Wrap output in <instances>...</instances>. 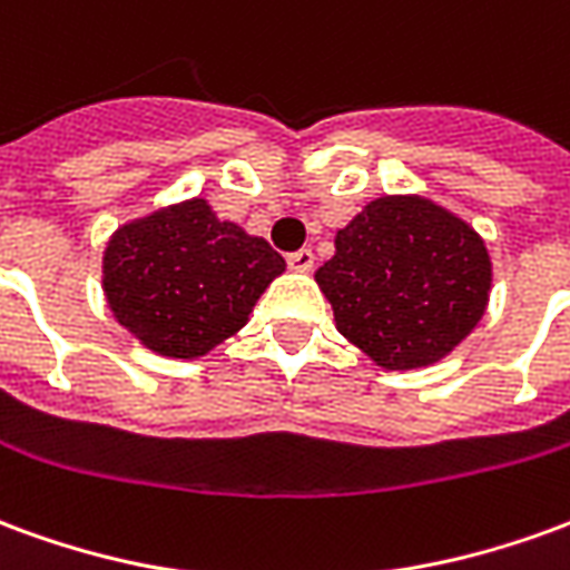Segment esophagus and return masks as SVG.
Listing matches in <instances>:
<instances>
[{"instance_id":"1","label":"esophagus","mask_w":570,"mask_h":570,"mask_svg":"<svg viewBox=\"0 0 570 570\" xmlns=\"http://www.w3.org/2000/svg\"><path fill=\"white\" fill-rule=\"evenodd\" d=\"M286 265L298 274H308L314 268V253L311 249H296V253H289L286 256Z\"/></svg>"}]
</instances>
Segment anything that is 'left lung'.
I'll list each match as a JSON object with an SVG mask.
<instances>
[{
  "mask_svg": "<svg viewBox=\"0 0 570 570\" xmlns=\"http://www.w3.org/2000/svg\"><path fill=\"white\" fill-rule=\"evenodd\" d=\"M314 281L351 345L382 370H421L482 321L491 259L461 216L421 195H384L338 228Z\"/></svg>",
  "mask_w": 570,
  "mask_h": 570,
  "instance_id": "1",
  "label": "left lung"
}]
</instances>
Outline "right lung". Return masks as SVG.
Returning <instances> with one entry per match:
<instances>
[{
  "mask_svg": "<svg viewBox=\"0 0 570 570\" xmlns=\"http://www.w3.org/2000/svg\"><path fill=\"white\" fill-rule=\"evenodd\" d=\"M286 262L265 237L188 198L121 225L104 253L109 311L161 357L210 354L249 321Z\"/></svg>",
  "mask_w": 570,
  "mask_h": 570,
  "instance_id": "right-lung-1",
  "label": "right lung"
}]
</instances>
